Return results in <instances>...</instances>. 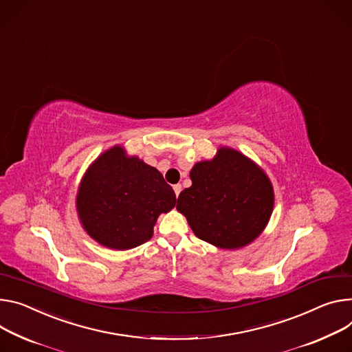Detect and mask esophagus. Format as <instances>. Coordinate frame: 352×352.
I'll use <instances>...</instances> for the list:
<instances>
[{
	"label": "esophagus",
	"mask_w": 352,
	"mask_h": 352,
	"mask_svg": "<svg viewBox=\"0 0 352 352\" xmlns=\"http://www.w3.org/2000/svg\"><path fill=\"white\" fill-rule=\"evenodd\" d=\"M173 188H174V192H175V195L178 197V195H179V192H181V189H182L181 184H175Z\"/></svg>",
	"instance_id": "esophagus-1"
}]
</instances>
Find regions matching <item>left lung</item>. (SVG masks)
<instances>
[{
  "label": "left lung",
  "mask_w": 352,
  "mask_h": 352,
  "mask_svg": "<svg viewBox=\"0 0 352 352\" xmlns=\"http://www.w3.org/2000/svg\"><path fill=\"white\" fill-rule=\"evenodd\" d=\"M192 185L177 199V209L204 241L234 250L247 245L267 226L274 190L265 173L241 153L221 147L212 162L189 174Z\"/></svg>",
  "instance_id": "obj_1"
}]
</instances>
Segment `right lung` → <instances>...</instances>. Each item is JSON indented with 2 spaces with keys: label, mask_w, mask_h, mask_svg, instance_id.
<instances>
[{
  "label": "right lung",
  "mask_w": 352,
  "mask_h": 352,
  "mask_svg": "<svg viewBox=\"0 0 352 352\" xmlns=\"http://www.w3.org/2000/svg\"><path fill=\"white\" fill-rule=\"evenodd\" d=\"M175 206V192L162 173L116 146L84 175L77 210L87 233L113 250L138 247L153 236L160 213Z\"/></svg>",
  "instance_id": "1"
}]
</instances>
